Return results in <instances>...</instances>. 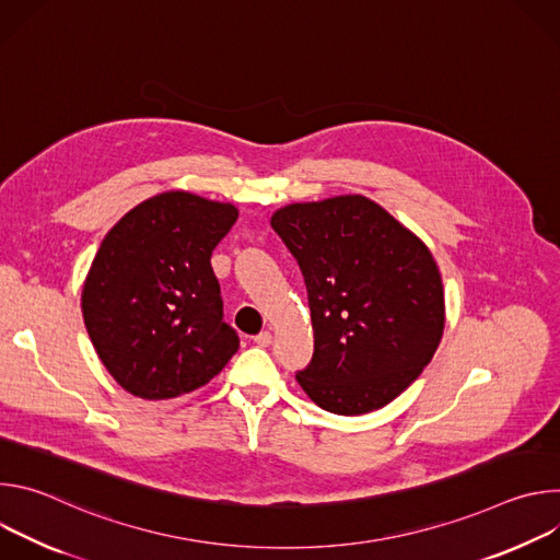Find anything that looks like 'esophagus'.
<instances>
[{
	"label": "esophagus",
	"instance_id": "34e87169",
	"mask_svg": "<svg viewBox=\"0 0 560 560\" xmlns=\"http://www.w3.org/2000/svg\"><path fill=\"white\" fill-rule=\"evenodd\" d=\"M257 346H261V348H268L270 343H272V335L268 332V330H264V332H259L255 339H253Z\"/></svg>",
	"mask_w": 560,
	"mask_h": 560
}]
</instances>
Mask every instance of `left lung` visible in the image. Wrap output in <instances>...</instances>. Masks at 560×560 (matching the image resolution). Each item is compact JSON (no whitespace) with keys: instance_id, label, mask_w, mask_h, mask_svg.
Masks as SVG:
<instances>
[{"instance_id":"left-lung-1","label":"left lung","mask_w":560,"mask_h":560,"mask_svg":"<svg viewBox=\"0 0 560 560\" xmlns=\"http://www.w3.org/2000/svg\"><path fill=\"white\" fill-rule=\"evenodd\" d=\"M272 228L296 259L314 352L296 372L335 415L378 410L432 361L445 324L434 257L408 228L361 195L292 203Z\"/></svg>"}]
</instances>
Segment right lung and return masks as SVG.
<instances>
[{"instance_id":"add662e5","label":"right lung","mask_w":560,"mask_h":560,"mask_svg":"<svg viewBox=\"0 0 560 560\" xmlns=\"http://www.w3.org/2000/svg\"><path fill=\"white\" fill-rule=\"evenodd\" d=\"M236 217L230 203L173 190L139 203L104 236L82 312L102 363L126 392L148 401L188 394L238 350L210 266Z\"/></svg>"}]
</instances>
